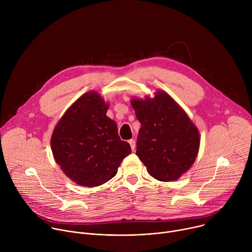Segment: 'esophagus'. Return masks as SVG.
<instances>
[{"label": "esophagus", "mask_w": 252, "mask_h": 252, "mask_svg": "<svg viewBox=\"0 0 252 252\" xmlns=\"http://www.w3.org/2000/svg\"><path fill=\"white\" fill-rule=\"evenodd\" d=\"M128 143H129V146H130L131 150H132V151H134V149H135V140L131 138V139H129V140H128Z\"/></svg>", "instance_id": "obj_1"}]
</instances>
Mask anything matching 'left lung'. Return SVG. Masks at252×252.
Returning a JSON list of instances; mask_svg holds the SVG:
<instances>
[{
    "label": "left lung",
    "instance_id": "1",
    "mask_svg": "<svg viewBox=\"0 0 252 252\" xmlns=\"http://www.w3.org/2000/svg\"><path fill=\"white\" fill-rule=\"evenodd\" d=\"M131 105L141 126L135 155L156 179L175 181L195 160L199 148L197 128L164 92H157L154 98H133Z\"/></svg>",
    "mask_w": 252,
    "mask_h": 252
}]
</instances>
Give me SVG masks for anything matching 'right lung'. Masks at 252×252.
<instances>
[{"instance_id":"add662e5","label":"right lung","mask_w":252,"mask_h":252,"mask_svg":"<svg viewBox=\"0 0 252 252\" xmlns=\"http://www.w3.org/2000/svg\"><path fill=\"white\" fill-rule=\"evenodd\" d=\"M109 104L96 93L82 95L58 123L51 145L63 171L79 186L94 188L109 182L131 153L121 139L117 123L106 117Z\"/></svg>"}]
</instances>
